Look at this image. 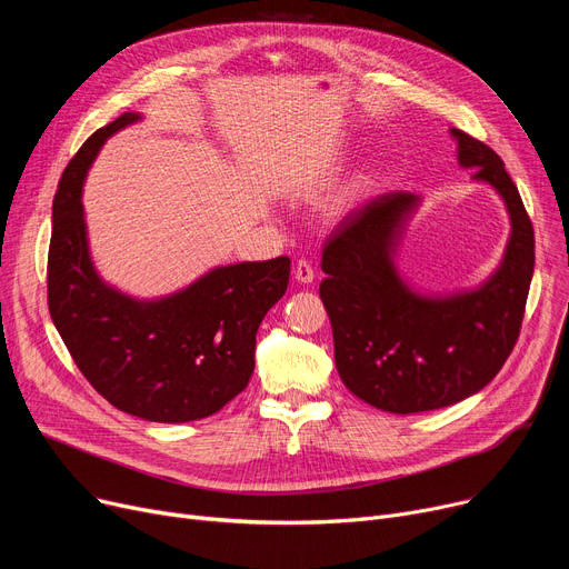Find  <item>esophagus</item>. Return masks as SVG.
<instances>
[{
  "instance_id": "34e87169",
  "label": "esophagus",
  "mask_w": 569,
  "mask_h": 569,
  "mask_svg": "<svg viewBox=\"0 0 569 569\" xmlns=\"http://www.w3.org/2000/svg\"><path fill=\"white\" fill-rule=\"evenodd\" d=\"M292 274H295V279L300 281V283H311L316 279V269H313V264L309 260L302 258V260L295 262V272Z\"/></svg>"
}]
</instances>
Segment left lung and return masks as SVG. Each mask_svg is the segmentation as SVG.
I'll use <instances>...</instances> for the list:
<instances>
[{"label":"left lung","mask_w":569,"mask_h":569,"mask_svg":"<svg viewBox=\"0 0 569 569\" xmlns=\"http://www.w3.org/2000/svg\"><path fill=\"white\" fill-rule=\"evenodd\" d=\"M459 163L491 184L512 219L498 272L472 292L422 297L397 274L392 253L417 198L382 193L327 237L320 300L335 335V362L348 390L397 415L452 406L502 369L526 311L535 232L517 184L489 144L459 129Z\"/></svg>","instance_id":"8db88e82"}]
</instances>
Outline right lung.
Wrapping results in <instances>:
<instances>
[{
    "label": "right lung",
    "instance_id": "add662e5",
    "mask_svg": "<svg viewBox=\"0 0 569 569\" xmlns=\"http://www.w3.org/2000/svg\"><path fill=\"white\" fill-rule=\"evenodd\" d=\"M136 119L124 112L94 131L59 179L48 309L76 367L108 403L147 422H193L249 385L256 332L288 288L290 258L217 267L157 302L106 286L89 260L80 191L106 138Z\"/></svg>",
    "mask_w": 569,
    "mask_h": 569
}]
</instances>
